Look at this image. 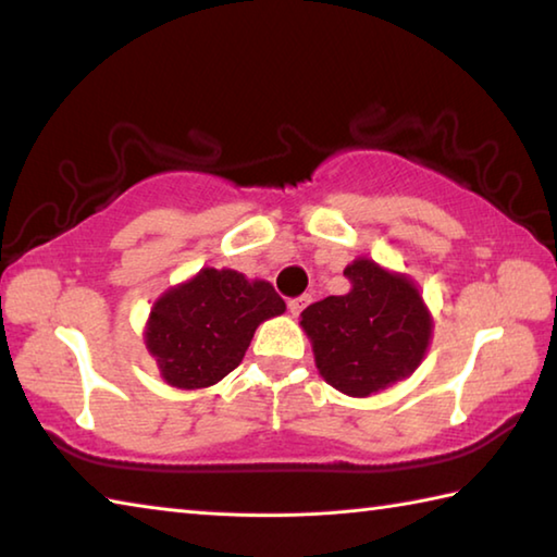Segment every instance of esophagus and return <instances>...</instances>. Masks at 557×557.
Wrapping results in <instances>:
<instances>
[{
	"label": "esophagus",
	"instance_id": "34e87169",
	"mask_svg": "<svg viewBox=\"0 0 557 557\" xmlns=\"http://www.w3.org/2000/svg\"><path fill=\"white\" fill-rule=\"evenodd\" d=\"M309 299H312V297H309V295H301V297H295V299H289V301H287L289 312H292V314H295V317H299V314H301V309H305V307L309 305Z\"/></svg>",
	"mask_w": 557,
	"mask_h": 557
}]
</instances>
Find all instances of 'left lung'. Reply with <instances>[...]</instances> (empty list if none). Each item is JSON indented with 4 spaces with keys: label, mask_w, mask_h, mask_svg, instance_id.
Segmentation results:
<instances>
[{
    "label": "left lung",
    "mask_w": 557,
    "mask_h": 557,
    "mask_svg": "<svg viewBox=\"0 0 557 557\" xmlns=\"http://www.w3.org/2000/svg\"><path fill=\"white\" fill-rule=\"evenodd\" d=\"M351 289L301 312L317 369L332 388L354 398L388 388L410 375L425 356L432 322L408 277L371 260L344 270Z\"/></svg>",
    "instance_id": "1"
}]
</instances>
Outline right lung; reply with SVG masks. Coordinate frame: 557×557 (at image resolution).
Returning <instances> with one entry per match:
<instances>
[{
    "mask_svg": "<svg viewBox=\"0 0 557 557\" xmlns=\"http://www.w3.org/2000/svg\"><path fill=\"white\" fill-rule=\"evenodd\" d=\"M285 312L270 282H248L235 270L203 268L186 285L157 301L147 348L164 381L176 388H206L238 369L260 322Z\"/></svg>",
    "mask_w": 557,
    "mask_h": 557,
    "instance_id": "add662e5",
    "label": "right lung"
}]
</instances>
